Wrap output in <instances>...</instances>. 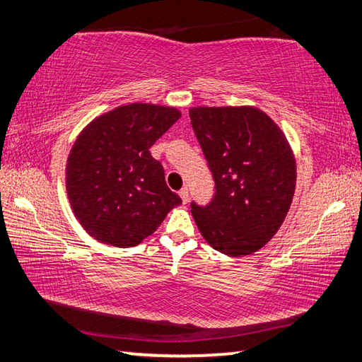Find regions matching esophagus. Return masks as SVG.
I'll use <instances>...</instances> for the list:
<instances>
[{
	"mask_svg": "<svg viewBox=\"0 0 362 362\" xmlns=\"http://www.w3.org/2000/svg\"><path fill=\"white\" fill-rule=\"evenodd\" d=\"M180 197L182 199V203H187L189 202V189L187 187H182L180 190Z\"/></svg>",
	"mask_w": 362,
	"mask_h": 362,
	"instance_id": "34e87169",
	"label": "esophagus"
}]
</instances>
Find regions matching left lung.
<instances>
[{
    "instance_id": "8db88e82",
    "label": "left lung",
    "mask_w": 362,
    "mask_h": 362,
    "mask_svg": "<svg viewBox=\"0 0 362 362\" xmlns=\"http://www.w3.org/2000/svg\"><path fill=\"white\" fill-rule=\"evenodd\" d=\"M215 181L211 203H190L206 242L226 255H247L282 226L296 189V159L285 134L262 110L198 107L189 111Z\"/></svg>"
}]
</instances>
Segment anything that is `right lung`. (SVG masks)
Listing matches in <instances>:
<instances>
[{
    "label": "right lung",
    "instance_id": "obj_1",
    "mask_svg": "<svg viewBox=\"0 0 362 362\" xmlns=\"http://www.w3.org/2000/svg\"><path fill=\"white\" fill-rule=\"evenodd\" d=\"M180 117L172 107L130 103L78 134L66 163V192L78 223L98 242L139 245L182 203L148 150Z\"/></svg>",
    "mask_w": 362,
    "mask_h": 362
}]
</instances>
